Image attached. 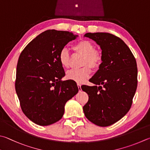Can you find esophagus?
I'll use <instances>...</instances> for the list:
<instances>
[{
  "instance_id": "1",
  "label": "esophagus",
  "mask_w": 150,
  "mask_h": 150,
  "mask_svg": "<svg viewBox=\"0 0 150 150\" xmlns=\"http://www.w3.org/2000/svg\"><path fill=\"white\" fill-rule=\"evenodd\" d=\"M77 86H78V88H79V91H81V84H77Z\"/></svg>"
}]
</instances>
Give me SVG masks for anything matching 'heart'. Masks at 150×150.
<instances>
[{"mask_svg": "<svg viewBox=\"0 0 150 150\" xmlns=\"http://www.w3.org/2000/svg\"><path fill=\"white\" fill-rule=\"evenodd\" d=\"M72 49L75 53L83 56L81 64L83 67L68 71L66 77L77 83H83L92 73L90 66L94 70H98L101 66L103 61L102 55L99 50L95 49L93 43L87 40H82L76 43L73 46ZM58 59L62 67L64 68L69 67L71 57L66 48L59 52Z\"/></svg>", "mask_w": 150, "mask_h": 150, "instance_id": "1", "label": "heart"}]
</instances>
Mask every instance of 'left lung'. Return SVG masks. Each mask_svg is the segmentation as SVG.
Wrapping results in <instances>:
<instances>
[{"mask_svg":"<svg viewBox=\"0 0 150 150\" xmlns=\"http://www.w3.org/2000/svg\"><path fill=\"white\" fill-rule=\"evenodd\" d=\"M102 49L101 66L90 81L95 86L83 85L88 95L83 106L84 115L100 127H108L123 117L129 111L137 88V61L120 38L108 33H87Z\"/></svg>","mask_w":150,"mask_h":150,"instance_id":"left-lung-1","label":"left lung"}]
</instances>
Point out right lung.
<instances>
[{
	"mask_svg": "<svg viewBox=\"0 0 150 150\" xmlns=\"http://www.w3.org/2000/svg\"><path fill=\"white\" fill-rule=\"evenodd\" d=\"M71 32L50 29L32 40L19 57L15 88L23 113L30 120L47 126L60 120L66 103L79 91L65 76L58 56L68 42L77 39Z\"/></svg>",
	"mask_w": 150,
	"mask_h": 150,
	"instance_id": "right-lung-1",
	"label": "right lung"
}]
</instances>
